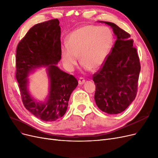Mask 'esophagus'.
<instances>
[{"instance_id": "esophagus-1", "label": "esophagus", "mask_w": 158, "mask_h": 158, "mask_svg": "<svg viewBox=\"0 0 158 158\" xmlns=\"http://www.w3.org/2000/svg\"><path fill=\"white\" fill-rule=\"evenodd\" d=\"M85 80L83 78H79V80H78V84L79 85H82L85 83Z\"/></svg>"}]
</instances>
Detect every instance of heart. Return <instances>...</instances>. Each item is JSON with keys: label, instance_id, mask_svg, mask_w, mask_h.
Masks as SVG:
<instances>
[{"label": "heart", "instance_id": "heart-1", "mask_svg": "<svg viewBox=\"0 0 158 158\" xmlns=\"http://www.w3.org/2000/svg\"><path fill=\"white\" fill-rule=\"evenodd\" d=\"M113 44V35L106 27L84 25L74 30L61 48L64 66L72 70L78 56L84 69L95 70L105 63Z\"/></svg>", "mask_w": 158, "mask_h": 158}]
</instances>
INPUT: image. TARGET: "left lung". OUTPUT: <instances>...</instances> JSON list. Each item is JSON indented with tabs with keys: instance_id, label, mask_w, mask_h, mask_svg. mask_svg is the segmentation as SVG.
Returning a JSON list of instances; mask_svg holds the SVG:
<instances>
[{
	"instance_id": "1",
	"label": "left lung",
	"mask_w": 158,
	"mask_h": 158,
	"mask_svg": "<svg viewBox=\"0 0 158 158\" xmlns=\"http://www.w3.org/2000/svg\"><path fill=\"white\" fill-rule=\"evenodd\" d=\"M116 40L101 69L94 75L95 101L102 112L117 114L124 111L137 95L140 71L139 57L127 32L111 22Z\"/></svg>"
}]
</instances>
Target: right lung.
Here are the masks:
<instances>
[{
    "mask_svg": "<svg viewBox=\"0 0 158 158\" xmlns=\"http://www.w3.org/2000/svg\"><path fill=\"white\" fill-rule=\"evenodd\" d=\"M61 27L57 19L34 25L18 45L16 78L25 107L41 120L53 122L66 112L69 99L78 85L73 75L63 71L57 64L61 58ZM46 67L49 80L48 94L39 102L30 94L28 77L38 68Z\"/></svg>",
    "mask_w": 158,
    "mask_h": 158,
    "instance_id": "right-lung-1",
    "label": "right lung"
}]
</instances>
